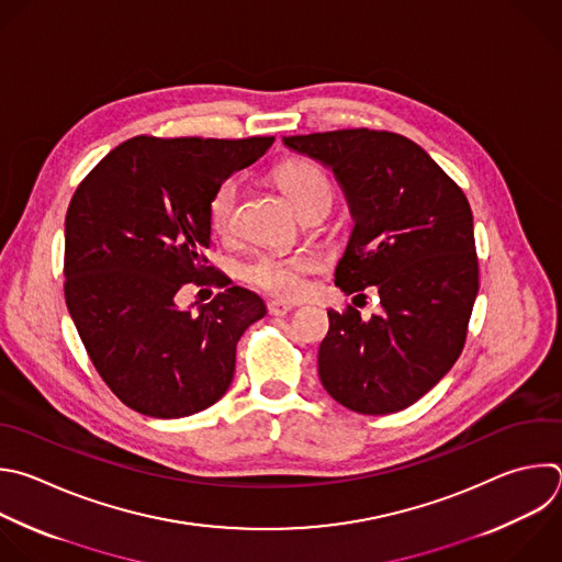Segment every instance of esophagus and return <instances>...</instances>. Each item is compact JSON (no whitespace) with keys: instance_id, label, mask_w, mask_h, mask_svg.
<instances>
[{"instance_id":"obj_1","label":"esophagus","mask_w":562,"mask_h":562,"mask_svg":"<svg viewBox=\"0 0 562 562\" xmlns=\"http://www.w3.org/2000/svg\"><path fill=\"white\" fill-rule=\"evenodd\" d=\"M291 311H293V306L286 304V302H280V300H273V302L269 304V313L276 315V317H284V315L291 313Z\"/></svg>"}]
</instances>
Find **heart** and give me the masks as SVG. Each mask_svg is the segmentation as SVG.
Listing matches in <instances>:
<instances>
[{"mask_svg": "<svg viewBox=\"0 0 562 562\" xmlns=\"http://www.w3.org/2000/svg\"><path fill=\"white\" fill-rule=\"evenodd\" d=\"M273 178L304 216L317 210H328L333 187L326 171L317 162L304 158L286 160L276 167ZM238 194L240 182L236 176L221 180L212 192L207 203V223L214 234L225 236L234 229ZM315 269L317 260L311 254H258L240 267V278L269 295L297 300L306 291V276Z\"/></svg>", "mask_w": 562, "mask_h": 562, "instance_id": "b5f03b06", "label": "heart"}]
</instances>
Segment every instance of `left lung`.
Here are the masks:
<instances>
[{
	"mask_svg": "<svg viewBox=\"0 0 562 562\" xmlns=\"http://www.w3.org/2000/svg\"><path fill=\"white\" fill-rule=\"evenodd\" d=\"M333 169L355 227L335 269L344 293L375 286L382 313L328 311L317 355L326 393L359 415L413 406L454 366L479 293L472 210L415 140L386 130L284 136Z\"/></svg>",
	"mask_w": 562,
	"mask_h": 562,
	"instance_id": "obj_1",
	"label": "left lung"
}]
</instances>
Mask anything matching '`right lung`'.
I'll return each instance as SVG.
<instances>
[{"mask_svg": "<svg viewBox=\"0 0 562 562\" xmlns=\"http://www.w3.org/2000/svg\"><path fill=\"white\" fill-rule=\"evenodd\" d=\"M273 136H134L81 180L66 214L64 293L108 389L132 411L178 419L216 404L243 333L267 306L207 265V203ZM224 291L199 314L175 306L182 283Z\"/></svg>", "mask_w": 562, "mask_h": 562, "instance_id": "add662e5", "label": "right lung"}]
</instances>
